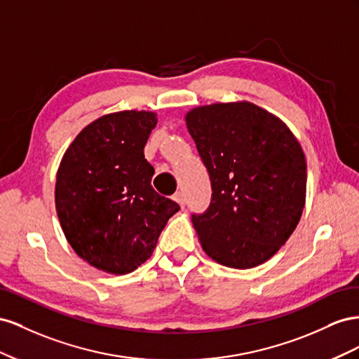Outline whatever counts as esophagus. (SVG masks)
<instances>
[{"instance_id":"1","label":"esophagus","mask_w":359,"mask_h":359,"mask_svg":"<svg viewBox=\"0 0 359 359\" xmlns=\"http://www.w3.org/2000/svg\"><path fill=\"white\" fill-rule=\"evenodd\" d=\"M172 200L176 201V203H179L182 209L185 208V198H183V194H182V192H176V194H174V196H172Z\"/></svg>"}]
</instances>
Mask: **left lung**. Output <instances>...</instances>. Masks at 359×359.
I'll return each mask as SVG.
<instances>
[{
    "instance_id": "obj_1",
    "label": "left lung",
    "mask_w": 359,
    "mask_h": 359,
    "mask_svg": "<svg viewBox=\"0 0 359 359\" xmlns=\"http://www.w3.org/2000/svg\"><path fill=\"white\" fill-rule=\"evenodd\" d=\"M187 126L212 187L209 208L192 213L203 250L234 269L269 260L304 210L306 162L298 140L250 102L194 108Z\"/></svg>"
}]
</instances>
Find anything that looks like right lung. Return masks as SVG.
Wrapping results in <instances>:
<instances>
[{
    "label": "right lung",
    "instance_id": "obj_1",
    "mask_svg": "<svg viewBox=\"0 0 359 359\" xmlns=\"http://www.w3.org/2000/svg\"><path fill=\"white\" fill-rule=\"evenodd\" d=\"M155 112L120 111L90 123L57 171L55 208L70 247L95 268L135 271L156 248L179 204L153 189L144 146Z\"/></svg>",
    "mask_w": 359,
    "mask_h": 359
}]
</instances>
